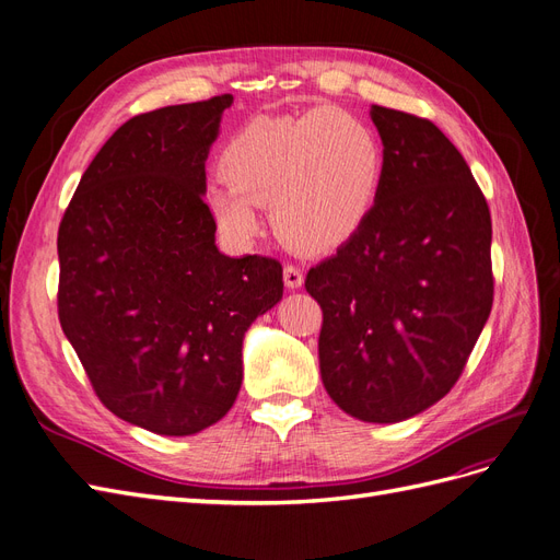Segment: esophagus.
I'll use <instances>...</instances> for the list:
<instances>
[{"instance_id": "34e87169", "label": "esophagus", "mask_w": 560, "mask_h": 560, "mask_svg": "<svg viewBox=\"0 0 560 560\" xmlns=\"http://www.w3.org/2000/svg\"><path fill=\"white\" fill-rule=\"evenodd\" d=\"M282 278H284V284L290 287V290H299V287L303 284V270L294 264H287L284 270H282Z\"/></svg>"}]
</instances>
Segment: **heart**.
Returning <instances> with one entry per match:
<instances>
[{
    "label": "heart",
    "instance_id": "1",
    "mask_svg": "<svg viewBox=\"0 0 560 560\" xmlns=\"http://www.w3.org/2000/svg\"><path fill=\"white\" fill-rule=\"evenodd\" d=\"M219 167L229 186L212 184L206 200L231 243L257 238V206H270L280 238L315 254L341 247L366 222L381 189L383 149L362 118L325 107L247 124Z\"/></svg>",
    "mask_w": 560,
    "mask_h": 560
}]
</instances>
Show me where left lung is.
<instances>
[{
    "label": "left lung",
    "mask_w": 560,
    "mask_h": 560,
    "mask_svg": "<svg viewBox=\"0 0 560 560\" xmlns=\"http://www.w3.org/2000/svg\"><path fill=\"white\" fill-rule=\"evenodd\" d=\"M383 179L362 229L308 270L322 308L319 374L364 422L430 409L460 378L493 308L488 202L428 118L371 107Z\"/></svg>",
    "instance_id": "obj_1"
}]
</instances>
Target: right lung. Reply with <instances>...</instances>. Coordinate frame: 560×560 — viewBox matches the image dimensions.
<instances>
[{"mask_svg": "<svg viewBox=\"0 0 560 560\" xmlns=\"http://www.w3.org/2000/svg\"><path fill=\"white\" fill-rule=\"evenodd\" d=\"M233 95L132 116L97 151L58 231V317L95 395L165 436L222 420L243 338L282 299V266L214 245L206 161Z\"/></svg>", "mask_w": 560, "mask_h": 560, "instance_id": "add662e5", "label": "right lung"}]
</instances>
